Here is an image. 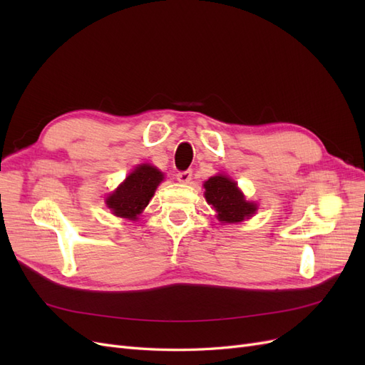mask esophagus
<instances>
[{"label":"esophagus","instance_id":"esophagus-1","mask_svg":"<svg viewBox=\"0 0 365 365\" xmlns=\"http://www.w3.org/2000/svg\"><path fill=\"white\" fill-rule=\"evenodd\" d=\"M192 176H193L192 170H182V172L176 173V180L182 184H189L192 181Z\"/></svg>","mask_w":365,"mask_h":365}]
</instances>
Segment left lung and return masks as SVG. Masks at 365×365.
<instances>
[{
	"mask_svg": "<svg viewBox=\"0 0 365 365\" xmlns=\"http://www.w3.org/2000/svg\"><path fill=\"white\" fill-rule=\"evenodd\" d=\"M205 200L217 212V219L227 224L240 222L256 213V204L248 202L237 184L224 175L212 176L204 184Z\"/></svg>",
	"mask_w": 365,
	"mask_h": 365,
	"instance_id": "obj_1",
	"label": "left lung"
}]
</instances>
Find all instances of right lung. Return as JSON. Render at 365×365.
Instances as JSON below:
<instances>
[{
  "label": "right lung",
  "instance_id": "add662e5",
  "mask_svg": "<svg viewBox=\"0 0 365 365\" xmlns=\"http://www.w3.org/2000/svg\"><path fill=\"white\" fill-rule=\"evenodd\" d=\"M163 181V173L149 164L138 165V168L128 175L123 184L108 196L106 205L113 210V213L120 217H128L135 220L143 212L150 197L157 190V185Z\"/></svg>",
  "mask_w": 365,
  "mask_h": 365
}]
</instances>
